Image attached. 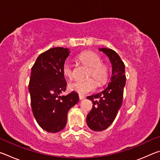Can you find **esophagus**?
<instances>
[{"label": "esophagus", "mask_w": 160, "mask_h": 160, "mask_svg": "<svg viewBox=\"0 0 160 160\" xmlns=\"http://www.w3.org/2000/svg\"><path fill=\"white\" fill-rule=\"evenodd\" d=\"M85 99V97H84L83 95H81V94H79V99L80 100H82Z\"/></svg>", "instance_id": "esophagus-1"}]
</instances>
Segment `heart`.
<instances>
[{
    "mask_svg": "<svg viewBox=\"0 0 160 160\" xmlns=\"http://www.w3.org/2000/svg\"><path fill=\"white\" fill-rule=\"evenodd\" d=\"M78 58L82 64L89 67L87 77L93 78L99 86H102L107 82L109 78V68L107 64L102 62L99 54L93 51H84L78 55ZM62 72L65 77L70 80L73 78V70L68 61H65L63 64ZM93 79L88 78L85 80H75L69 83L68 88L70 90L80 94H85L96 89L97 83Z\"/></svg>",
    "mask_w": 160,
    "mask_h": 160,
    "instance_id": "b5f03b06",
    "label": "heart"
}]
</instances>
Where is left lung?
<instances>
[{
  "mask_svg": "<svg viewBox=\"0 0 160 160\" xmlns=\"http://www.w3.org/2000/svg\"><path fill=\"white\" fill-rule=\"evenodd\" d=\"M99 51L109 57L112 65V75L106 89L87 97L93 104L92 109L87 116V123L94 131H104L115 120L122 105L126 85L125 65L118 54L111 48H102Z\"/></svg>",
  "mask_w": 160,
  "mask_h": 160,
  "instance_id": "1",
  "label": "left lung"
}]
</instances>
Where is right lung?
I'll list each match as a JSON object with an SVG mask.
<instances>
[{
    "label": "right lung",
    "mask_w": 160,
    "mask_h": 160,
    "mask_svg": "<svg viewBox=\"0 0 160 160\" xmlns=\"http://www.w3.org/2000/svg\"><path fill=\"white\" fill-rule=\"evenodd\" d=\"M69 53L68 48H51L40 54L32 68L29 92L32 112L39 126L48 132L65 128L68 112L79 101L73 91L61 95L67 85L62 66Z\"/></svg>",
    "instance_id": "right-lung-1"
}]
</instances>
